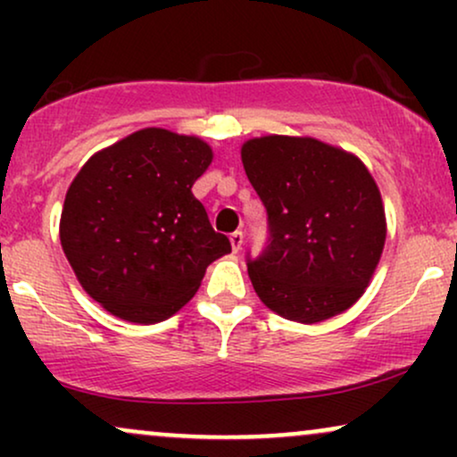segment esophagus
Here are the masks:
<instances>
[{
    "label": "esophagus",
    "mask_w": 457,
    "mask_h": 457,
    "mask_svg": "<svg viewBox=\"0 0 457 457\" xmlns=\"http://www.w3.org/2000/svg\"><path fill=\"white\" fill-rule=\"evenodd\" d=\"M232 243H243V232H234L232 234Z\"/></svg>",
    "instance_id": "1"
}]
</instances>
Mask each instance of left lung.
<instances>
[{
  "label": "left lung",
  "mask_w": 457,
  "mask_h": 457,
  "mask_svg": "<svg viewBox=\"0 0 457 457\" xmlns=\"http://www.w3.org/2000/svg\"><path fill=\"white\" fill-rule=\"evenodd\" d=\"M212 150L145 129L98 152L64 199L60 240L79 283L129 322L154 324L195 296L208 264L232 251L191 193Z\"/></svg>",
  "instance_id": "1"
}]
</instances>
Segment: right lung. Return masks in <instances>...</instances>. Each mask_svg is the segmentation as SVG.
Listing matches in <instances>:
<instances>
[{
	"label": "right lung",
	"mask_w": 457,
	"mask_h": 457,
	"mask_svg": "<svg viewBox=\"0 0 457 457\" xmlns=\"http://www.w3.org/2000/svg\"><path fill=\"white\" fill-rule=\"evenodd\" d=\"M243 165L266 208V243L246 270L266 307L313 324L354 305L386 238L378 187L359 161L290 137L251 139Z\"/></svg>",
	"instance_id": "right-lung-1"
}]
</instances>
